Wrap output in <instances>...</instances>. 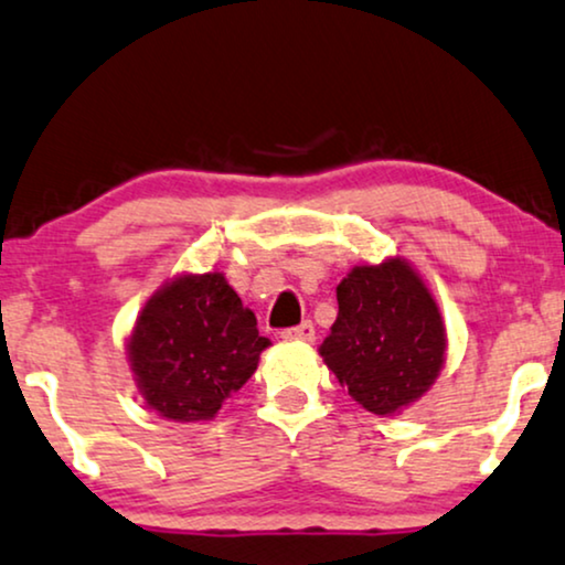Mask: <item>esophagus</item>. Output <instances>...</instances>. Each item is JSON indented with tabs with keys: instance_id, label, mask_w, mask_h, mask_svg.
I'll list each match as a JSON object with an SVG mask.
<instances>
[{
	"instance_id": "obj_1",
	"label": "esophagus",
	"mask_w": 565,
	"mask_h": 565,
	"mask_svg": "<svg viewBox=\"0 0 565 565\" xmlns=\"http://www.w3.org/2000/svg\"><path fill=\"white\" fill-rule=\"evenodd\" d=\"M285 340H303V343H315L317 332H315V324L311 322H301L298 327H290V330L282 332Z\"/></svg>"
}]
</instances>
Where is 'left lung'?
Returning <instances> with one entry per match:
<instances>
[{"label":"left lung","mask_w":565,"mask_h":565,"mask_svg":"<svg viewBox=\"0 0 565 565\" xmlns=\"http://www.w3.org/2000/svg\"><path fill=\"white\" fill-rule=\"evenodd\" d=\"M445 324L419 271L401 256L353 267L338 285V319L319 356L359 406L401 414L440 377Z\"/></svg>","instance_id":"left-lung-1"}]
</instances>
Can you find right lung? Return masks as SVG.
Segmentation results:
<instances>
[{
  "label": "right lung",
  "mask_w": 565,
  "mask_h": 565,
  "mask_svg": "<svg viewBox=\"0 0 565 565\" xmlns=\"http://www.w3.org/2000/svg\"><path fill=\"white\" fill-rule=\"evenodd\" d=\"M269 345L222 271L178 275L143 306L128 338L136 387L159 416L209 422L246 385Z\"/></svg>",
  "instance_id": "right-lung-1"
}]
</instances>
